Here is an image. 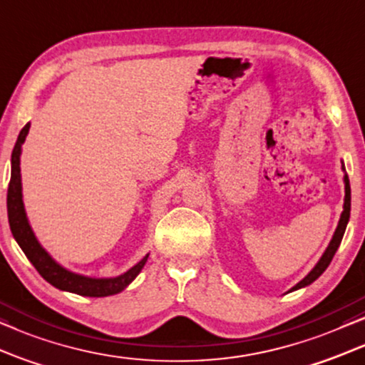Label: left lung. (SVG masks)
Here are the masks:
<instances>
[{"mask_svg": "<svg viewBox=\"0 0 365 365\" xmlns=\"http://www.w3.org/2000/svg\"><path fill=\"white\" fill-rule=\"evenodd\" d=\"M342 170H344V172H346V168H344V163H342ZM344 190H346V197H344V212L341 213V218H339L337 228H335V232H334V235H332V240H330V244L327 245V249H325V252L322 254V257H320V259H319L317 264H315L314 269L310 270L309 274L305 275L304 279L299 282V284H295L294 287L289 290V292H294V290L307 287V285L312 284V282L317 280L319 277L324 274L325 269H327L330 262H332L335 252H337L339 245H341V242H342L344 232H346V227H347V223H349V217H351V183H349L347 173H344Z\"/></svg>", "mask_w": 365, "mask_h": 365, "instance_id": "8db88e82", "label": "left lung"}]
</instances>
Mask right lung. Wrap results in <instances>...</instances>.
<instances>
[{
	"mask_svg": "<svg viewBox=\"0 0 365 365\" xmlns=\"http://www.w3.org/2000/svg\"><path fill=\"white\" fill-rule=\"evenodd\" d=\"M30 132V123L23 126V130L18 135L16 145H14L11 153V180H9L8 187V220L9 228L14 240L21 247L24 255L28 260L35 265V269L40 272V275L46 282H50L53 287L65 290V292L85 295V297H108V295L120 294L121 290L128 287L132 282L137 279V275L147 264L148 255L143 257L138 264H135L132 269H128L123 274L116 277H88L76 274L65 269V267L58 264L48 252L43 249V245L38 242L35 232L28 220L26 210H24L23 202V185H21V150L23 143L26 140V135Z\"/></svg>",
	"mask_w": 365,
	"mask_h": 365,
	"instance_id": "obj_1",
	"label": "right lung"
}]
</instances>
